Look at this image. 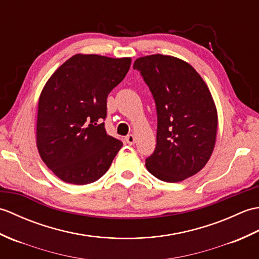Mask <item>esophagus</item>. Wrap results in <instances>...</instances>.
<instances>
[{
    "instance_id": "34e87169",
    "label": "esophagus",
    "mask_w": 259,
    "mask_h": 259,
    "mask_svg": "<svg viewBox=\"0 0 259 259\" xmlns=\"http://www.w3.org/2000/svg\"><path fill=\"white\" fill-rule=\"evenodd\" d=\"M125 141L128 145H134L135 144V136L134 135H128L125 137Z\"/></svg>"
}]
</instances>
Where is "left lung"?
I'll list each match as a JSON object with an SVG mask.
<instances>
[{
  "label": "left lung",
  "mask_w": 259,
  "mask_h": 259,
  "mask_svg": "<svg viewBox=\"0 0 259 259\" xmlns=\"http://www.w3.org/2000/svg\"><path fill=\"white\" fill-rule=\"evenodd\" d=\"M138 70L155 99L157 145L146 159L156 178L178 183L205 167L217 135V110L205 81L183 60L162 54L137 59Z\"/></svg>",
  "instance_id": "left-lung-1"
}]
</instances>
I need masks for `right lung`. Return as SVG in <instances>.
Returning a JSON list of instances; mask_svg holds the SVG:
<instances>
[{
	"mask_svg": "<svg viewBox=\"0 0 259 259\" xmlns=\"http://www.w3.org/2000/svg\"><path fill=\"white\" fill-rule=\"evenodd\" d=\"M130 58L75 54L48 80L38 99L36 146L51 171L73 185L95 183L122 147L109 136L107 98L128 73Z\"/></svg>",
	"mask_w": 259,
	"mask_h": 259,
	"instance_id": "add662e5",
	"label": "right lung"
}]
</instances>
